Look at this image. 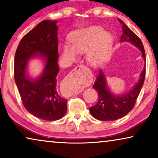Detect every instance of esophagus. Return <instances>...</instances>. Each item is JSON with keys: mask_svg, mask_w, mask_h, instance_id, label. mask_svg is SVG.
<instances>
[{"mask_svg": "<svg viewBox=\"0 0 158 158\" xmlns=\"http://www.w3.org/2000/svg\"><path fill=\"white\" fill-rule=\"evenodd\" d=\"M83 68H85V66H83V65H78L77 67H76V68H75V69H73V70L72 71V73H75L77 70H81V69ZM65 85H66V84H64V83L63 85H62V88H63V89H64V86H65ZM66 89L67 90H66L67 94H68L69 96H73V95L77 94L79 93V90L73 89V88H69V87L67 88Z\"/></svg>", "mask_w": 158, "mask_h": 158, "instance_id": "esophagus-1", "label": "esophagus"}]
</instances>
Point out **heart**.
<instances>
[{
  "label": "heart",
  "instance_id": "b5f03b06",
  "mask_svg": "<svg viewBox=\"0 0 158 158\" xmlns=\"http://www.w3.org/2000/svg\"><path fill=\"white\" fill-rule=\"evenodd\" d=\"M69 42L70 46L61 44L59 47V54L63 61L70 62L76 59L77 54L87 52L88 62L96 65L111 48L113 40L102 28L89 27L71 34Z\"/></svg>",
  "mask_w": 158,
  "mask_h": 158
}]
</instances>
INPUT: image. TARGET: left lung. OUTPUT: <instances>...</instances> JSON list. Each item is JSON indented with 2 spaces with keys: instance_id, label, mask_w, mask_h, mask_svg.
Segmentation results:
<instances>
[{
  "instance_id": "1",
  "label": "left lung",
  "mask_w": 158,
  "mask_h": 158,
  "mask_svg": "<svg viewBox=\"0 0 158 158\" xmlns=\"http://www.w3.org/2000/svg\"><path fill=\"white\" fill-rule=\"evenodd\" d=\"M122 28L121 42H129L142 52L145 61V52L142 41L121 19H118ZM145 78V66L140 74V78L136 85L127 94L116 96L110 91L106 85V77L100 70L93 87L98 95V101L90 108V112L94 118L101 121H114L126 116L135 106L136 101L143 85Z\"/></svg>"
}]
</instances>
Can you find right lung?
I'll list each match as a JSON object with an SVG mask.
<instances>
[{"label":"right lung","instance_id":"add662e5","mask_svg":"<svg viewBox=\"0 0 158 158\" xmlns=\"http://www.w3.org/2000/svg\"><path fill=\"white\" fill-rule=\"evenodd\" d=\"M57 21L44 20L23 36L14 58V79L23 106L32 115L47 121L60 119L67 111V99L58 94ZM34 56L46 61L42 75L32 80L25 72L27 61Z\"/></svg>","mask_w":158,"mask_h":158}]
</instances>
